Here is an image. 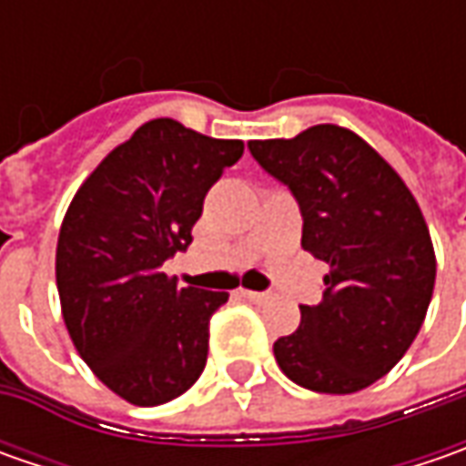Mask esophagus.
Instances as JSON below:
<instances>
[{
	"mask_svg": "<svg viewBox=\"0 0 466 466\" xmlns=\"http://www.w3.org/2000/svg\"><path fill=\"white\" fill-rule=\"evenodd\" d=\"M243 298H246V300H251V303H267V300H269V293H257V290H243L241 293Z\"/></svg>",
	"mask_w": 466,
	"mask_h": 466,
	"instance_id": "1",
	"label": "esophagus"
}]
</instances>
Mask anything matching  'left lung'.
Returning a JSON list of instances; mask_svg holds the SVG:
<instances>
[{"label": "left lung", "mask_w": 466, "mask_h": 466, "mask_svg": "<svg viewBox=\"0 0 466 466\" xmlns=\"http://www.w3.org/2000/svg\"><path fill=\"white\" fill-rule=\"evenodd\" d=\"M261 168L293 191L300 246L327 261L324 298L275 342L303 389L352 394L386 376L418 337L436 285V251L412 191L363 137L316 124L293 139H251Z\"/></svg>", "instance_id": "8db88e82"}]
</instances>
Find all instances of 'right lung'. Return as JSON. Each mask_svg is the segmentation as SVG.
Returning a JSON list of instances; mask_svg holds the SVG:
<instances>
[{
  "label": "right lung",
  "instance_id": "1",
  "mask_svg": "<svg viewBox=\"0 0 466 466\" xmlns=\"http://www.w3.org/2000/svg\"><path fill=\"white\" fill-rule=\"evenodd\" d=\"M241 155V139L153 118L69 202L56 243L64 324L82 360L129 404L170 402L205 370L209 319L228 293L178 288L163 264L191 243L207 191Z\"/></svg>",
  "mask_w": 466,
  "mask_h": 466
}]
</instances>
